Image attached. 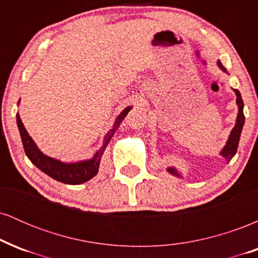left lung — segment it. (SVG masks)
<instances>
[{
    "label": "left lung",
    "mask_w": 258,
    "mask_h": 258,
    "mask_svg": "<svg viewBox=\"0 0 258 258\" xmlns=\"http://www.w3.org/2000/svg\"><path fill=\"white\" fill-rule=\"evenodd\" d=\"M217 65L218 68L222 70V72L227 73L226 68L222 65L220 60H217ZM234 93L236 96V105H238V116H236V121H235V126L233 127L232 132H230L229 137H228V141L226 143V146L223 147V149L221 150V155L226 159L227 162H229L230 160L233 159V156L235 155L236 150H238V146H239V139H240V135L242 131V126L245 123V116H244V102H242L241 94L238 90H233ZM167 172L171 173L172 176L178 177V178H183L182 173L178 172L176 167H167Z\"/></svg>",
    "instance_id": "1"
}]
</instances>
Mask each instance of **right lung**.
<instances>
[{"label":"right lung","mask_w":258,"mask_h":258,"mask_svg":"<svg viewBox=\"0 0 258 258\" xmlns=\"http://www.w3.org/2000/svg\"><path fill=\"white\" fill-rule=\"evenodd\" d=\"M19 102H18V104H19ZM131 109L132 106H126L120 112V115L116 117L114 125H112V128L105 135L103 146L99 148V150H97L96 154L92 156V159L76 162H63L60 160L47 156L46 154L41 152L36 146V143L34 142V139L29 136L28 131L25 130L22 120H20L19 114H17V125L18 128H19L20 137H22L23 147H24L26 156H28L29 160L35 166L40 168L42 172L48 174L49 177H52L53 179L58 180V182L65 183V184H81V183H85L91 178H93L98 173L100 160H102V155L104 153L106 146H108L114 133L119 128L120 123L122 122V120L125 119L126 115L128 114Z\"/></svg>","instance_id":"1"}]
</instances>
